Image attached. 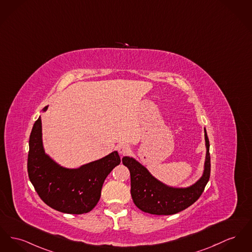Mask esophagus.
Wrapping results in <instances>:
<instances>
[{
	"instance_id": "1",
	"label": "esophagus",
	"mask_w": 252,
	"mask_h": 252,
	"mask_svg": "<svg viewBox=\"0 0 252 252\" xmlns=\"http://www.w3.org/2000/svg\"><path fill=\"white\" fill-rule=\"evenodd\" d=\"M117 150H118V152L121 155H125V154H127L129 152L130 148L126 144H121V145H119Z\"/></svg>"
}]
</instances>
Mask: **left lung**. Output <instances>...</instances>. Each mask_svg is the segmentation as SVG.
<instances>
[{
  "label": "left lung",
  "mask_w": 252,
  "mask_h": 252,
  "mask_svg": "<svg viewBox=\"0 0 252 252\" xmlns=\"http://www.w3.org/2000/svg\"><path fill=\"white\" fill-rule=\"evenodd\" d=\"M205 130L206 159L202 176L187 188L170 187L154 177L148 168L133 157L125 156L122 161L130 172L131 197L135 206L142 211L155 215L178 213L195 203L204 191L210 176L209 141Z\"/></svg>",
  "instance_id": "1"
}]
</instances>
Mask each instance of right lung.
<instances>
[{"label":"right lung","mask_w":252,"mask_h":252,"mask_svg":"<svg viewBox=\"0 0 252 252\" xmlns=\"http://www.w3.org/2000/svg\"><path fill=\"white\" fill-rule=\"evenodd\" d=\"M47 107H44L43 112ZM120 163L118 152L114 150L77 168L62 166L45 153L41 116L32 127L28 159L29 177L40 198L60 212L83 214L92 210L100 200L105 178Z\"/></svg>","instance_id":"1"}]
</instances>
